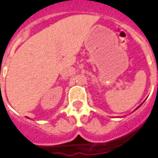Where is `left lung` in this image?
Returning a JSON list of instances; mask_svg holds the SVG:
<instances>
[{"label": "left lung", "mask_w": 158, "mask_h": 158, "mask_svg": "<svg viewBox=\"0 0 158 158\" xmlns=\"http://www.w3.org/2000/svg\"><path fill=\"white\" fill-rule=\"evenodd\" d=\"M141 105H142V104H141ZM141 105H140V106H138V107H137V109H136V110H137V109H138V108H139V107H140V106H141Z\"/></svg>", "instance_id": "left-lung-1"}]
</instances>
